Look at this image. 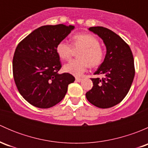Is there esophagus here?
Listing matches in <instances>:
<instances>
[{"instance_id":"obj_1","label":"esophagus","mask_w":148,"mask_h":148,"mask_svg":"<svg viewBox=\"0 0 148 148\" xmlns=\"http://www.w3.org/2000/svg\"><path fill=\"white\" fill-rule=\"evenodd\" d=\"M76 81H77V82H81L82 81V79L78 78V77H77V78H76Z\"/></svg>"}]
</instances>
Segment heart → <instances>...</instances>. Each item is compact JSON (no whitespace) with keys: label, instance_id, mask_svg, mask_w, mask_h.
Masks as SVG:
<instances>
[{"label":"heart","instance_id":"1","mask_svg":"<svg viewBox=\"0 0 148 148\" xmlns=\"http://www.w3.org/2000/svg\"><path fill=\"white\" fill-rule=\"evenodd\" d=\"M73 46L66 41H62L56 48L58 56L64 60L69 59L74 49H82L78 54L79 59H74L64 66L66 73L74 76H81L87 69L89 65L98 66L102 63L104 51L101 48L99 40L91 34H77L73 37Z\"/></svg>","mask_w":148,"mask_h":148}]
</instances>
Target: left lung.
Here are the masks:
<instances>
[{"label": "left lung", "mask_w": 148, "mask_h": 148, "mask_svg": "<svg viewBox=\"0 0 148 148\" xmlns=\"http://www.w3.org/2000/svg\"><path fill=\"white\" fill-rule=\"evenodd\" d=\"M88 29L102 38L107 51L94 74L104 77L91 79L93 86L86 93V97L99 108H110L119 104L130 89L135 77L134 58L130 46L112 31L102 26Z\"/></svg>", "instance_id": "left-lung-1"}]
</instances>
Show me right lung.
<instances>
[{"mask_svg": "<svg viewBox=\"0 0 148 148\" xmlns=\"http://www.w3.org/2000/svg\"><path fill=\"white\" fill-rule=\"evenodd\" d=\"M74 29V26L46 25L36 28L16 47L13 59V78L21 96L38 108H50L64 99L75 78L59 74L57 44Z\"/></svg>", "mask_w": 148, "mask_h": 148, "instance_id": "obj_1", "label": "right lung"}]
</instances>
